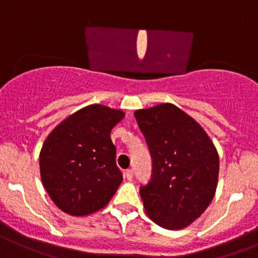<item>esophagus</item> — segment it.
Listing matches in <instances>:
<instances>
[{"instance_id": "1", "label": "esophagus", "mask_w": 258, "mask_h": 258, "mask_svg": "<svg viewBox=\"0 0 258 258\" xmlns=\"http://www.w3.org/2000/svg\"><path fill=\"white\" fill-rule=\"evenodd\" d=\"M124 177H126L128 180H132V178H134V170L127 169L126 172H124Z\"/></svg>"}]
</instances>
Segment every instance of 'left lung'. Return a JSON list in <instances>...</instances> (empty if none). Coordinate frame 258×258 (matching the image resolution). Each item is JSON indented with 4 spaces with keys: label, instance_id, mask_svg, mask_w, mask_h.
Wrapping results in <instances>:
<instances>
[{
    "label": "left lung",
    "instance_id": "left-lung-1",
    "mask_svg": "<svg viewBox=\"0 0 258 258\" xmlns=\"http://www.w3.org/2000/svg\"><path fill=\"white\" fill-rule=\"evenodd\" d=\"M153 158V175L140 195L145 213L159 227L183 229L215 196L219 155L191 115L170 103L135 112Z\"/></svg>",
    "mask_w": 258,
    "mask_h": 258
}]
</instances>
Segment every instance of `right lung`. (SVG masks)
<instances>
[{
  "mask_svg": "<svg viewBox=\"0 0 258 258\" xmlns=\"http://www.w3.org/2000/svg\"><path fill=\"white\" fill-rule=\"evenodd\" d=\"M124 112L91 104L48 135L39 154L40 178L54 205L72 216L100 210L122 183L110 131Z\"/></svg>",
  "mask_w": 258,
  "mask_h": 258,
  "instance_id": "1",
  "label": "right lung"
}]
</instances>
